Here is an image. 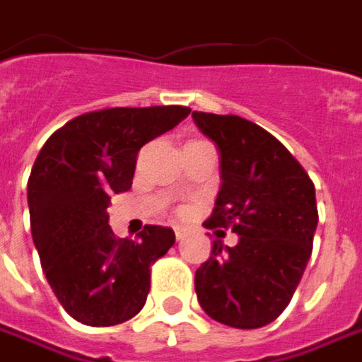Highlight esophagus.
<instances>
[{"instance_id": "esophagus-1", "label": "esophagus", "mask_w": 362, "mask_h": 362, "mask_svg": "<svg viewBox=\"0 0 362 362\" xmlns=\"http://www.w3.org/2000/svg\"><path fill=\"white\" fill-rule=\"evenodd\" d=\"M174 233H176V239L180 241V239H184V233H186V230H184L182 227H176L174 228Z\"/></svg>"}]
</instances>
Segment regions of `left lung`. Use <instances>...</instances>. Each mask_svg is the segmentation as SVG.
I'll list each match as a JSON object with an SVG mask.
<instances>
[{
  "instance_id": "1",
  "label": "left lung",
  "mask_w": 362,
  "mask_h": 362,
  "mask_svg": "<svg viewBox=\"0 0 362 362\" xmlns=\"http://www.w3.org/2000/svg\"><path fill=\"white\" fill-rule=\"evenodd\" d=\"M221 153V190L206 228H230L239 243L212 241L194 275L212 320L261 328L290 304L312 255L318 206L314 182L281 141L239 115L192 111Z\"/></svg>"
}]
</instances>
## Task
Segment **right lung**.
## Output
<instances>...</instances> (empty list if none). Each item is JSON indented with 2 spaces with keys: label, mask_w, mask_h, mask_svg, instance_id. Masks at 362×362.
Returning a JSON list of instances; mask_svg holds the SVG:
<instances>
[{
  "label": "right lung",
  "mask_w": 362,
  "mask_h": 362,
  "mask_svg": "<svg viewBox=\"0 0 362 362\" xmlns=\"http://www.w3.org/2000/svg\"><path fill=\"white\" fill-rule=\"evenodd\" d=\"M188 113L180 105L99 109L42 146L28 180L30 227L46 279L76 322L115 326L146 304L151 265L176 235L146 225L135 241L119 239L107 206L132 188L139 150Z\"/></svg>",
  "instance_id": "1"
}]
</instances>
